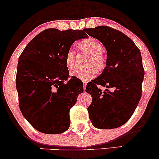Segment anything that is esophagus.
I'll use <instances>...</instances> for the list:
<instances>
[{
  "label": "esophagus",
  "mask_w": 159,
  "mask_h": 159,
  "mask_svg": "<svg viewBox=\"0 0 159 159\" xmlns=\"http://www.w3.org/2000/svg\"><path fill=\"white\" fill-rule=\"evenodd\" d=\"M83 89L85 90L86 89V85H87V83L86 82H83Z\"/></svg>",
  "instance_id": "esophagus-1"
}]
</instances>
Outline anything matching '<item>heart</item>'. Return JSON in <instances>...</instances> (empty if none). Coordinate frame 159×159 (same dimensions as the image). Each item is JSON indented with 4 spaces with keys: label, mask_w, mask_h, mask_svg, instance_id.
Returning <instances> with one entry per match:
<instances>
[{
    "label": "heart",
    "mask_w": 159,
    "mask_h": 159,
    "mask_svg": "<svg viewBox=\"0 0 159 159\" xmlns=\"http://www.w3.org/2000/svg\"><path fill=\"white\" fill-rule=\"evenodd\" d=\"M80 52L89 55L85 62V66H89L84 70H75L71 72V76L85 81L94 78L97 74L98 70H102L105 66V57L102 51L103 49L102 44L97 39L89 38L80 43L78 45ZM76 53L74 50L70 49L66 53L65 62L69 70L73 69L75 66Z\"/></svg>",
    "instance_id": "heart-1"
}]
</instances>
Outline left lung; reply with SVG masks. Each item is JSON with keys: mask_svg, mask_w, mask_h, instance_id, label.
Returning <instances> with one entry per match:
<instances>
[{"mask_svg": "<svg viewBox=\"0 0 159 159\" xmlns=\"http://www.w3.org/2000/svg\"><path fill=\"white\" fill-rule=\"evenodd\" d=\"M83 30L107 51L106 67L86 86L85 91L92 97L88 107L90 120L97 128H117L129 120L142 97V54L134 41L118 30L105 25ZM97 84L107 89L102 92ZM112 87L111 92L108 89Z\"/></svg>", "mask_w": 159, "mask_h": 159, "instance_id": "1", "label": "left lung"}]
</instances>
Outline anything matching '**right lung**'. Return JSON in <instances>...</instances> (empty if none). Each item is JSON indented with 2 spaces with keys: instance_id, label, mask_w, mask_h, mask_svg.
Segmentation results:
<instances>
[{
  "instance_id": "obj_1",
  "label": "right lung",
  "mask_w": 159,
  "mask_h": 159,
  "mask_svg": "<svg viewBox=\"0 0 159 159\" xmlns=\"http://www.w3.org/2000/svg\"><path fill=\"white\" fill-rule=\"evenodd\" d=\"M83 30L48 29L25 46L17 63L16 88L20 109L34 128L59 134L70 126V109L83 92V82L68 77L66 53L80 39Z\"/></svg>"
}]
</instances>
